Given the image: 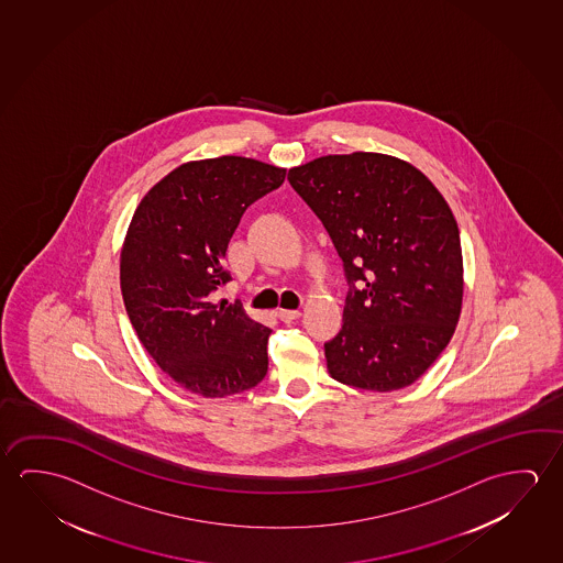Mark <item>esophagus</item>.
Instances as JSON below:
<instances>
[{
  "label": "esophagus",
  "instance_id": "esophagus-1",
  "mask_svg": "<svg viewBox=\"0 0 563 563\" xmlns=\"http://www.w3.org/2000/svg\"><path fill=\"white\" fill-rule=\"evenodd\" d=\"M276 314L279 321L291 322L295 321L301 312L297 311V309H277Z\"/></svg>",
  "mask_w": 563,
  "mask_h": 563
}]
</instances>
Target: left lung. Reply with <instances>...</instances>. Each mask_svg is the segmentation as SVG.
Wrapping results in <instances>:
<instances>
[{
	"instance_id": "obj_1",
	"label": "left lung",
	"mask_w": 563,
	"mask_h": 563,
	"mask_svg": "<svg viewBox=\"0 0 563 563\" xmlns=\"http://www.w3.org/2000/svg\"><path fill=\"white\" fill-rule=\"evenodd\" d=\"M287 179L331 234L350 284L342 331L324 344L332 379L379 393L415 384L462 312L464 260L446 199L379 152L321 156Z\"/></svg>"
}]
</instances>
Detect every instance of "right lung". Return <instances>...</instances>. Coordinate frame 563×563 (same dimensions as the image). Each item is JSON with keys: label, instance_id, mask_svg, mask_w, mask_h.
I'll return each mask as SVG.
<instances>
[{"label": "right lung", "instance_id": "1", "mask_svg": "<svg viewBox=\"0 0 563 563\" xmlns=\"http://www.w3.org/2000/svg\"><path fill=\"white\" fill-rule=\"evenodd\" d=\"M286 168L244 156L186 162L152 186L121 249V294L134 332L179 387L203 397L249 391L268 372L269 329L241 303H213L227 284L232 234Z\"/></svg>", "mask_w": 563, "mask_h": 563}]
</instances>
